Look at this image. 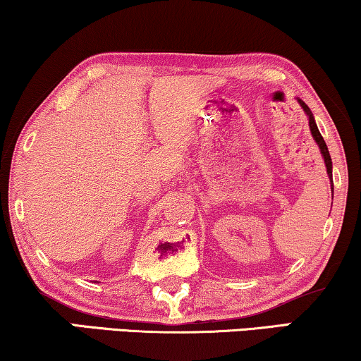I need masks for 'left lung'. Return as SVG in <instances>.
Here are the masks:
<instances>
[{
  "label": "left lung",
  "instance_id": "obj_1",
  "mask_svg": "<svg viewBox=\"0 0 361 361\" xmlns=\"http://www.w3.org/2000/svg\"><path fill=\"white\" fill-rule=\"evenodd\" d=\"M298 102H299V105L302 106V110H304L305 115H307V118H309V128H310V135H312L314 141L317 142V146H319V149H320V154H322V157H324V164H325V167H327V176H329V180H330V189H332V199H334L332 157H330L329 147H327V145H325V141H324L322 135H320V131H319V128H317V123H315V118H314V115H312V111H310V108H309L307 105H305V103H304L302 100H300V98H298Z\"/></svg>",
  "mask_w": 361,
  "mask_h": 361
}]
</instances>
